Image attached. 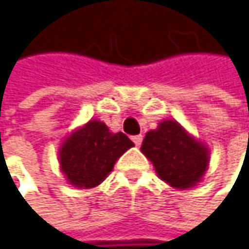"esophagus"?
<instances>
[{"label": "esophagus", "instance_id": "34e87169", "mask_svg": "<svg viewBox=\"0 0 249 249\" xmlns=\"http://www.w3.org/2000/svg\"><path fill=\"white\" fill-rule=\"evenodd\" d=\"M133 142H134V144L139 147V146L142 144V142H143V136H134V137H133Z\"/></svg>", "mask_w": 249, "mask_h": 249}]
</instances>
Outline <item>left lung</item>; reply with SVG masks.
<instances>
[{
	"label": "left lung",
	"instance_id": "left-lung-1",
	"mask_svg": "<svg viewBox=\"0 0 249 249\" xmlns=\"http://www.w3.org/2000/svg\"><path fill=\"white\" fill-rule=\"evenodd\" d=\"M142 153L153 164L158 177L173 189L196 186L210 165V149L174 119H164L146 133Z\"/></svg>",
	"mask_w": 249,
	"mask_h": 249
}]
</instances>
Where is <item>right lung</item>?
Segmentation results:
<instances>
[{"mask_svg": "<svg viewBox=\"0 0 249 249\" xmlns=\"http://www.w3.org/2000/svg\"><path fill=\"white\" fill-rule=\"evenodd\" d=\"M133 146L125 134L112 133L105 122L90 119L62 142L60 170L69 184L93 189L105 181L115 162Z\"/></svg>", "mask_w": 249, "mask_h": 249, "instance_id": "add662e5", "label": "right lung"}]
</instances>
